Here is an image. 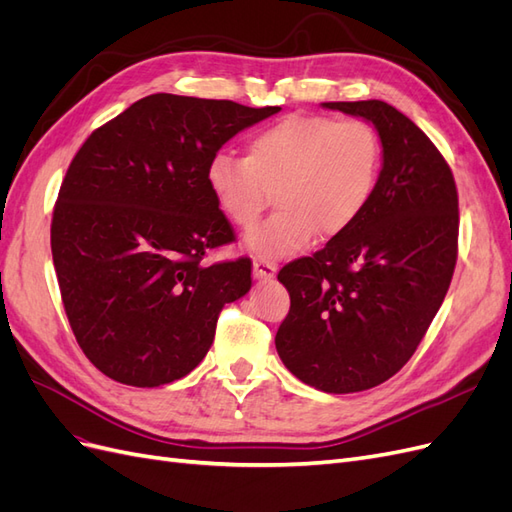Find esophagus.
I'll return each mask as SVG.
<instances>
[{
    "mask_svg": "<svg viewBox=\"0 0 512 512\" xmlns=\"http://www.w3.org/2000/svg\"><path fill=\"white\" fill-rule=\"evenodd\" d=\"M277 271V262L269 258H256L254 260V277L256 280H271Z\"/></svg>",
    "mask_w": 512,
    "mask_h": 512,
    "instance_id": "obj_1",
    "label": "esophagus"
}]
</instances>
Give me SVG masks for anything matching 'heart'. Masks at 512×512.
<instances>
[{"label": "heart", "mask_w": 512, "mask_h": 512, "mask_svg": "<svg viewBox=\"0 0 512 512\" xmlns=\"http://www.w3.org/2000/svg\"><path fill=\"white\" fill-rule=\"evenodd\" d=\"M382 141L363 117L288 115L247 141V156L218 153L207 185L220 211L239 228H252L271 200L280 209L247 235L265 256H284L314 239L342 235L376 194Z\"/></svg>", "instance_id": "obj_1"}]
</instances>
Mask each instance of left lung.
Instances as JSON below:
<instances>
[{
	"instance_id": "1",
	"label": "left lung",
	"mask_w": 512,
	"mask_h": 512,
	"mask_svg": "<svg viewBox=\"0 0 512 512\" xmlns=\"http://www.w3.org/2000/svg\"><path fill=\"white\" fill-rule=\"evenodd\" d=\"M322 106L374 123L382 170L359 220L277 273L290 309L275 348L301 382L356 393L393 378L438 314L457 265L459 198L438 147L395 106Z\"/></svg>"
}]
</instances>
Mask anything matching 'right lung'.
<instances>
[{
    "instance_id": "right-lung-1",
    "label": "right lung",
    "mask_w": 512,
    "mask_h": 512,
    "mask_svg": "<svg viewBox=\"0 0 512 512\" xmlns=\"http://www.w3.org/2000/svg\"><path fill=\"white\" fill-rule=\"evenodd\" d=\"M277 111L153 94L76 151L51 250L72 333L104 376L151 389L205 359L222 307L252 286L247 256L205 262L237 239L207 166L237 132Z\"/></svg>"
}]
</instances>
